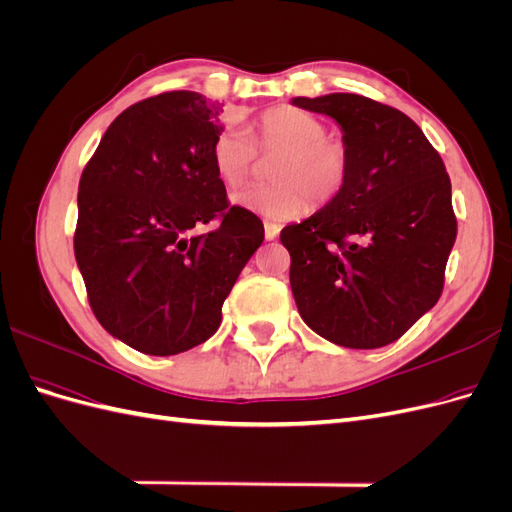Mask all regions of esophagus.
<instances>
[{
    "label": "esophagus",
    "mask_w": 512,
    "mask_h": 512,
    "mask_svg": "<svg viewBox=\"0 0 512 512\" xmlns=\"http://www.w3.org/2000/svg\"><path fill=\"white\" fill-rule=\"evenodd\" d=\"M280 226H277V224H271V222H265V239L267 241H273L277 235H280Z\"/></svg>",
    "instance_id": "1"
}]
</instances>
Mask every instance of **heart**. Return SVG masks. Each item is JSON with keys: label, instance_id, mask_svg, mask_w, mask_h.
Returning <instances> with one entry per match:
<instances>
[{"label": "heart", "instance_id": "1", "mask_svg": "<svg viewBox=\"0 0 512 512\" xmlns=\"http://www.w3.org/2000/svg\"><path fill=\"white\" fill-rule=\"evenodd\" d=\"M256 147L265 156H280L271 166L275 183L245 185L230 196V203L260 218L277 222L299 218L312 207V198L327 203L348 181V147L329 136L327 123L301 108H269L258 119L254 141L241 126H228L215 136L211 162L226 188H237L250 177Z\"/></svg>", "mask_w": 512, "mask_h": 512}]
</instances>
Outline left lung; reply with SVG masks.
Here are the masks:
<instances>
[{
	"label": "left lung",
	"mask_w": 512,
	"mask_h": 512,
	"mask_svg": "<svg viewBox=\"0 0 512 512\" xmlns=\"http://www.w3.org/2000/svg\"><path fill=\"white\" fill-rule=\"evenodd\" d=\"M292 104L333 117L350 151L342 192L280 235L299 314L337 346H389L442 294L457 237L451 179L423 130L393 106L356 94Z\"/></svg>",
	"instance_id": "8db88e82"
}]
</instances>
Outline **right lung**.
I'll return each instance as SVG.
<instances>
[{"instance_id":"add662e5","label":"right lung","mask_w":512,"mask_h":512,"mask_svg":"<svg viewBox=\"0 0 512 512\" xmlns=\"http://www.w3.org/2000/svg\"><path fill=\"white\" fill-rule=\"evenodd\" d=\"M222 130L218 104L168 91L126 108L81 175L74 256L89 305L108 333L143 354L207 342L265 239L254 213L230 207L213 170Z\"/></svg>"}]
</instances>
